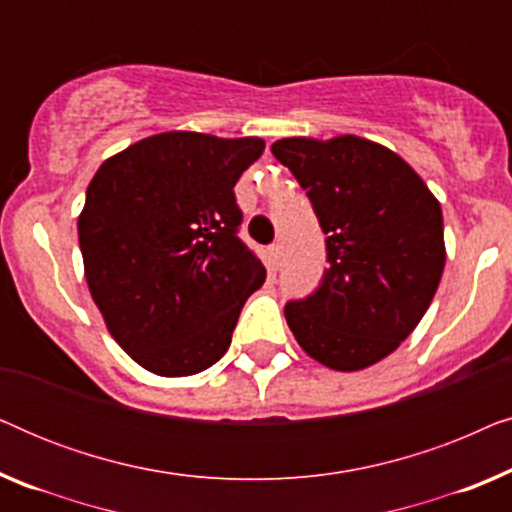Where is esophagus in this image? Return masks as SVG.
<instances>
[{"label": "esophagus", "instance_id": "obj_1", "mask_svg": "<svg viewBox=\"0 0 512 512\" xmlns=\"http://www.w3.org/2000/svg\"><path fill=\"white\" fill-rule=\"evenodd\" d=\"M268 258H270V268L277 270L279 263H282V244H279V242L270 244V247H268Z\"/></svg>", "mask_w": 512, "mask_h": 512}]
</instances>
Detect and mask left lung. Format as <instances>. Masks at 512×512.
Segmentation results:
<instances>
[{
	"label": "left lung",
	"mask_w": 512,
	"mask_h": 512,
	"mask_svg": "<svg viewBox=\"0 0 512 512\" xmlns=\"http://www.w3.org/2000/svg\"><path fill=\"white\" fill-rule=\"evenodd\" d=\"M272 153L326 235L321 284L286 303V324L328 368L373 366L415 331L436 296L445 268L438 200L401 156L354 135L279 139Z\"/></svg>",
	"instance_id": "8db88e82"
}]
</instances>
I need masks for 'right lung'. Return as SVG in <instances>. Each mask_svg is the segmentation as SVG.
I'll use <instances>...</instances> for the list:
<instances>
[{"instance_id":"right-lung-1","label":"right lung","mask_w":512,"mask_h":512,"mask_svg":"<svg viewBox=\"0 0 512 512\" xmlns=\"http://www.w3.org/2000/svg\"><path fill=\"white\" fill-rule=\"evenodd\" d=\"M263 139L163 132L104 160L86 191L79 247L114 340L163 377L226 354L265 268L237 237L235 184Z\"/></svg>"}]
</instances>
